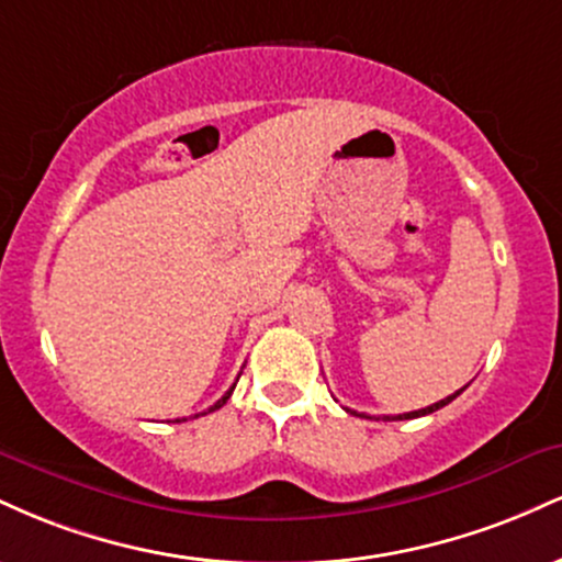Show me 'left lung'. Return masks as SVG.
I'll return each instance as SVG.
<instances>
[{
  "instance_id": "left-lung-1",
  "label": "left lung",
  "mask_w": 562,
  "mask_h": 562,
  "mask_svg": "<svg viewBox=\"0 0 562 562\" xmlns=\"http://www.w3.org/2000/svg\"><path fill=\"white\" fill-rule=\"evenodd\" d=\"M460 391H462V389H460ZM460 391H457V393H451V396H447V398H441V402H436V404L425 406V409H417V412H404V415H385L383 420H412V417H423V415H430V412L441 409V406H447L449 402H454V398L460 396ZM346 412H351V409H346ZM351 415H357V412H351Z\"/></svg>"
}]
</instances>
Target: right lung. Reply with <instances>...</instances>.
<instances>
[{"label": "right lung", "instance_id": "obj_1", "mask_svg": "<svg viewBox=\"0 0 562 562\" xmlns=\"http://www.w3.org/2000/svg\"><path fill=\"white\" fill-rule=\"evenodd\" d=\"M232 391H235V385H232V389H229L227 393H224V396H222V398H218V402H216L214 406H211V409H209V412H214V409H218V406H224V404H227V398L232 396ZM177 423H182V420H177Z\"/></svg>", "mask_w": 562, "mask_h": 562}]
</instances>
